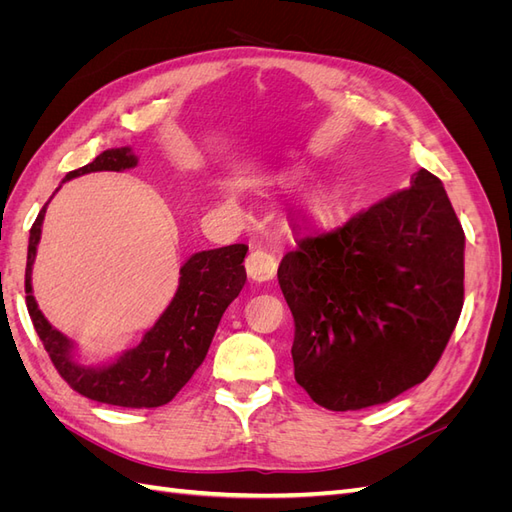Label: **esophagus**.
<instances>
[{
  "mask_svg": "<svg viewBox=\"0 0 512 512\" xmlns=\"http://www.w3.org/2000/svg\"><path fill=\"white\" fill-rule=\"evenodd\" d=\"M245 271L250 275V280L254 282H269L275 277L277 271V260L271 252L267 250H252L250 256L245 260Z\"/></svg>",
  "mask_w": 512,
  "mask_h": 512,
  "instance_id": "34e87169",
  "label": "esophagus"
}]
</instances>
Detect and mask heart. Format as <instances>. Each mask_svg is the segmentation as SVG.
<instances>
[{"label": "heart", "mask_w": 512, "mask_h": 512, "mask_svg": "<svg viewBox=\"0 0 512 512\" xmlns=\"http://www.w3.org/2000/svg\"><path fill=\"white\" fill-rule=\"evenodd\" d=\"M331 194H327V192H324V194H320V196H316L314 198V205L318 207V209H324V207H329V203H331Z\"/></svg>", "instance_id": "heart-1"}]
</instances>
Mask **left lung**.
Here are the masks:
<instances>
[{
    "label": "left lung",
    "instance_id": "8db88e82",
    "mask_svg": "<svg viewBox=\"0 0 512 512\" xmlns=\"http://www.w3.org/2000/svg\"><path fill=\"white\" fill-rule=\"evenodd\" d=\"M463 247L425 168L342 226L297 239L277 280L294 316V380L318 406L386 404L431 374L463 307Z\"/></svg>",
    "mask_w": 512,
    "mask_h": 512
}]
</instances>
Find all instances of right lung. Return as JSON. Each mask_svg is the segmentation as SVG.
<instances>
[{"label":"right lung","mask_w":512,"mask_h":512,"mask_svg":"<svg viewBox=\"0 0 512 512\" xmlns=\"http://www.w3.org/2000/svg\"><path fill=\"white\" fill-rule=\"evenodd\" d=\"M130 147L106 149L100 156L66 175L64 181L98 170H128L136 166ZM49 205V203H46ZM46 205L29 230L25 301L34 329L49 352L59 376L70 389L87 399L121 408H158L168 404L205 361L211 339L226 307L239 297L245 286L243 258L247 245L235 243L194 254L179 271V288L158 322L145 333L143 342L123 352L119 359L104 367H85L74 361L72 342L44 318L32 294V267L36 247L42 235Z\"/></svg>","instance_id":"1"}]
</instances>
